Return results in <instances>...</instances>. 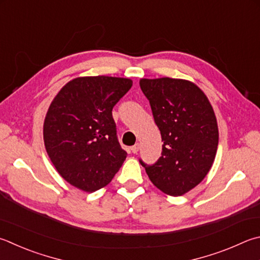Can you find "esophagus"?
<instances>
[{
	"label": "esophagus",
	"mask_w": 260,
	"mask_h": 260,
	"mask_svg": "<svg viewBox=\"0 0 260 260\" xmlns=\"http://www.w3.org/2000/svg\"><path fill=\"white\" fill-rule=\"evenodd\" d=\"M139 149H140V144L139 143H136L135 145H133L131 148V150H132V152L133 153H138L139 152Z\"/></svg>",
	"instance_id": "34e87169"
}]
</instances>
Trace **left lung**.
Here are the masks:
<instances>
[{"instance_id": "1", "label": "left lung", "mask_w": 260, "mask_h": 260, "mask_svg": "<svg viewBox=\"0 0 260 260\" xmlns=\"http://www.w3.org/2000/svg\"><path fill=\"white\" fill-rule=\"evenodd\" d=\"M161 134V157L145 168L150 181L169 196H182L208 174L218 145V127L205 93L174 78L140 81Z\"/></svg>"}]
</instances>
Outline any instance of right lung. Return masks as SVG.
<instances>
[{
    "mask_svg": "<svg viewBox=\"0 0 260 260\" xmlns=\"http://www.w3.org/2000/svg\"><path fill=\"white\" fill-rule=\"evenodd\" d=\"M128 78L79 77L52 101L44 144L56 171L72 185L94 192L111 182L127 152L117 136L112 108L129 91Z\"/></svg>",
    "mask_w": 260,
    "mask_h": 260,
    "instance_id": "add662e5",
    "label": "right lung"
}]
</instances>
